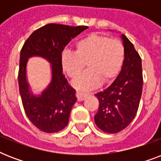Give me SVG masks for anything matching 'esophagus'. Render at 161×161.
<instances>
[{"label":"esophagus","instance_id":"esophagus-1","mask_svg":"<svg viewBox=\"0 0 161 161\" xmlns=\"http://www.w3.org/2000/svg\"><path fill=\"white\" fill-rule=\"evenodd\" d=\"M87 95H88L87 93H81V92H78V91H77V93H76V97H77L78 101H83L87 97Z\"/></svg>","mask_w":161,"mask_h":161}]
</instances>
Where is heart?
I'll list each match as a JSON object with an SVG mask.
<instances>
[{"mask_svg":"<svg viewBox=\"0 0 161 161\" xmlns=\"http://www.w3.org/2000/svg\"><path fill=\"white\" fill-rule=\"evenodd\" d=\"M125 61V47L115 38L92 33L76 43L75 53L64 51L61 56L63 70L71 78H76L87 64L89 70L73 85L82 91L97 88L101 82L110 83L117 78Z\"/></svg>","mask_w":161,"mask_h":161,"instance_id":"obj_1","label":"heart"}]
</instances>
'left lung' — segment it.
<instances>
[{"mask_svg": "<svg viewBox=\"0 0 161 161\" xmlns=\"http://www.w3.org/2000/svg\"><path fill=\"white\" fill-rule=\"evenodd\" d=\"M121 37L125 47L122 69L109 87L95 94L99 101L95 124L110 134L120 132L132 122L142 94L141 58L126 36L122 34Z\"/></svg>", "mask_w": 161, "mask_h": 161, "instance_id": "left-lung-1", "label": "left lung"}]
</instances>
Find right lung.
Listing matches in <instances>:
<instances>
[{
	"label": "right lung",
	"instance_id": "right-lung-1",
	"mask_svg": "<svg viewBox=\"0 0 161 161\" xmlns=\"http://www.w3.org/2000/svg\"><path fill=\"white\" fill-rule=\"evenodd\" d=\"M87 28L85 26L47 24L33 31L21 48L18 83L22 105L29 120L42 132H58L68 125L77 98L75 89L63 75L61 56L68 42ZM34 55L46 58L52 64L51 82L38 96L31 93L26 81L27 61Z\"/></svg>",
	"mask_w": 161,
	"mask_h": 161
}]
</instances>
